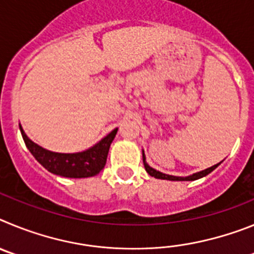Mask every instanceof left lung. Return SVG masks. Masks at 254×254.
I'll return each mask as SVG.
<instances>
[{
    "label": "left lung",
    "mask_w": 254,
    "mask_h": 254,
    "mask_svg": "<svg viewBox=\"0 0 254 254\" xmlns=\"http://www.w3.org/2000/svg\"><path fill=\"white\" fill-rule=\"evenodd\" d=\"M142 160H143V164H145V169H146V172L149 173L150 176L154 177V178H158V179H167V181H196V179H199L202 178V177L207 176V174H210L212 170L215 169V168H217V165L219 164H216V165H214V167L211 168H207V169L202 170V172H198L196 173V174H193V176H190V177H186V178H183V177H174V176H168V174H163V173L158 172V170L152 169L151 167H149L146 163H145V154H142Z\"/></svg>",
    "instance_id": "8db88e82"
}]
</instances>
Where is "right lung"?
Segmentation results:
<instances>
[{
  "label": "right lung",
  "instance_id": "obj_1",
  "mask_svg": "<svg viewBox=\"0 0 254 254\" xmlns=\"http://www.w3.org/2000/svg\"><path fill=\"white\" fill-rule=\"evenodd\" d=\"M21 136L26 147L48 172L67 178H87L96 176L104 168L112 141L118 128L113 129L95 146L77 154H58L52 152L30 141L20 126Z\"/></svg>",
  "mask_w": 254,
  "mask_h": 254
}]
</instances>
